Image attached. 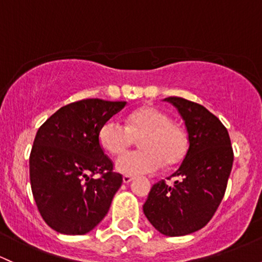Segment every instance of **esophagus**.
Returning <instances> with one entry per match:
<instances>
[{
  "label": "esophagus",
  "mask_w": 262,
  "mask_h": 262,
  "mask_svg": "<svg viewBox=\"0 0 262 262\" xmlns=\"http://www.w3.org/2000/svg\"><path fill=\"white\" fill-rule=\"evenodd\" d=\"M132 180H134V177H132V175H124L123 177V183L124 184H129Z\"/></svg>",
  "instance_id": "1"
}]
</instances>
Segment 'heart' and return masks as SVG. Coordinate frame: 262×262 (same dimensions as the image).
<instances>
[{
    "mask_svg": "<svg viewBox=\"0 0 262 262\" xmlns=\"http://www.w3.org/2000/svg\"><path fill=\"white\" fill-rule=\"evenodd\" d=\"M140 150L122 155L116 166L125 175L153 173L163 166L180 163L188 151V134L170 117L155 107H143L133 112L125 125L116 119L103 124L99 143L112 155L125 153L139 139Z\"/></svg>",
    "mask_w": 262,
    "mask_h": 262,
    "instance_id": "b5f03b06",
    "label": "heart"
}]
</instances>
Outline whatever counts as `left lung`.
<instances>
[{
  "instance_id": "obj_1",
  "label": "left lung",
  "mask_w": 262,
  "mask_h": 262,
  "mask_svg": "<svg viewBox=\"0 0 262 262\" xmlns=\"http://www.w3.org/2000/svg\"><path fill=\"white\" fill-rule=\"evenodd\" d=\"M185 123L189 148L171 177L154 184L143 205L146 219L166 236H183L206 225L219 208L231 173L234 151L228 129L205 107L168 97Z\"/></svg>"
}]
</instances>
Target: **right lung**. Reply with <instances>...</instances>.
Returning <instances> with one entry per match:
<instances>
[{
	"instance_id": "1",
	"label": "right lung",
	"mask_w": 262,
	"mask_h": 262,
	"mask_svg": "<svg viewBox=\"0 0 262 262\" xmlns=\"http://www.w3.org/2000/svg\"><path fill=\"white\" fill-rule=\"evenodd\" d=\"M125 104L78 100L39 126L30 155L31 189L43 220L57 232L87 234L107 215L123 178L103 151L99 130Z\"/></svg>"
}]
</instances>
